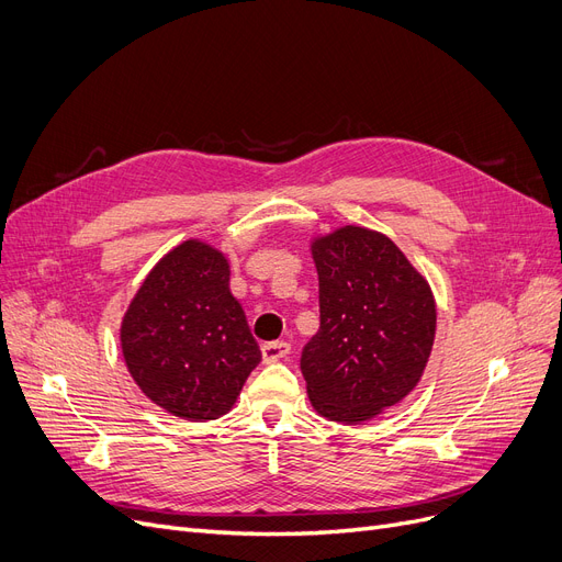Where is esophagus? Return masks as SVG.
<instances>
[{
    "label": "esophagus",
    "mask_w": 562,
    "mask_h": 562,
    "mask_svg": "<svg viewBox=\"0 0 562 562\" xmlns=\"http://www.w3.org/2000/svg\"><path fill=\"white\" fill-rule=\"evenodd\" d=\"M262 359L267 364L272 362H279V359H283L288 352H290V344L285 341H272V344H262Z\"/></svg>",
    "instance_id": "esophagus-1"
}]
</instances>
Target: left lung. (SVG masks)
Masks as SVG:
<instances>
[{"label": "left lung", "instance_id": "8db88e82", "mask_svg": "<svg viewBox=\"0 0 562 562\" xmlns=\"http://www.w3.org/2000/svg\"><path fill=\"white\" fill-rule=\"evenodd\" d=\"M321 329L304 346L302 375L313 411L362 424L406 398L436 339L434 290L383 233L339 226L313 235Z\"/></svg>", "mask_w": 562, "mask_h": 562}]
</instances>
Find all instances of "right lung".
Listing matches in <instances>:
<instances>
[{
    "label": "right lung",
    "mask_w": 562,
    "mask_h": 562,
    "mask_svg": "<svg viewBox=\"0 0 562 562\" xmlns=\"http://www.w3.org/2000/svg\"><path fill=\"white\" fill-rule=\"evenodd\" d=\"M120 346L140 392L189 422L226 415L262 357L231 293V260L198 237L149 269L122 318Z\"/></svg>",
    "instance_id": "1"
}]
</instances>
